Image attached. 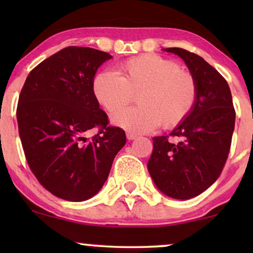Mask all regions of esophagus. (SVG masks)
<instances>
[{"instance_id": "esophagus-1", "label": "esophagus", "mask_w": 253, "mask_h": 253, "mask_svg": "<svg viewBox=\"0 0 253 253\" xmlns=\"http://www.w3.org/2000/svg\"><path fill=\"white\" fill-rule=\"evenodd\" d=\"M126 135H127V139H128V140H134V139L138 138V135L134 134V133H130V132H127Z\"/></svg>"}]
</instances>
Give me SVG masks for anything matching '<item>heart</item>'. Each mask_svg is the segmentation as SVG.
I'll return each instance as SVG.
<instances>
[{"label":"heart","instance_id":"obj_1","mask_svg":"<svg viewBox=\"0 0 253 253\" xmlns=\"http://www.w3.org/2000/svg\"><path fill=\"white\" fill-rule=\"evenodd\" d=\"M92 91L109 114H115L138 95L136 108L125 109L113 123L130 132L155 129L159 124L172 128L187 119L197 100V82L175 60L158 54L130 58L119 66V75L103 71L94 78Z\"/></svg>","mask_w":253,"mask_h":253}]
</instances>
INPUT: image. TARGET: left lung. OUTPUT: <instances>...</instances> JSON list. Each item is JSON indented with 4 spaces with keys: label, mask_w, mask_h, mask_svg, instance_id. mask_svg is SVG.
I'll return each instance as SVG.
<instances>
[{
    "label": "left lung",
    "mask_w": 253,
    "mask_h": 253,
    "mask_svg": "<svg viewBox=\"0 0 253 253\" xmlns=\"http://www.w3.org/2000/svg\"><path fill=\"white\" fill-rule=\"evenodd\" d=\"M181 57L197 82V100L187 119L170 133L155 136L147 169L162 193L177 200L195 197L219 178L227 161L236 110L226 80L202 57L178 47L164 48Z\"/></svg>",
    "instance_id": "left-lung-1"
}]
</instances>
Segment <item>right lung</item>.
Segmentation results:
<instances>
[{"instance_id": "add662e5", "label": "right lung", "mask_w": 253, "mask_h": 253, "mask_svg": "<svg viewBox=\"0 0 253 253\" xmlns=\"http://www.w3.org/2000/svg\"><path fill=\"white\" fill-rule=\"evenodd\" d=\"M109 53L69 46L30 72L17 103L19 134L30 169L40 184L68 201H85L100 191L125 130L109 126L92 82ZM98 128L91 139L86 132Z\"/></svg>"}]
</instances>
